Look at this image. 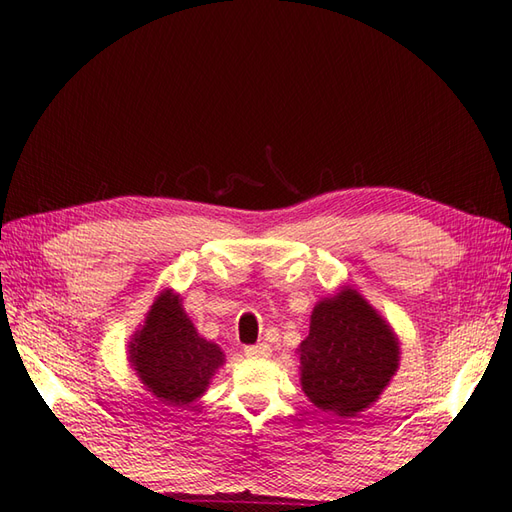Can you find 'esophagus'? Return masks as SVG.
Listing matches in <instances>:
<instances>
[{
  "mask_svg": "<svg viewBox=\"0 0 512 512\" xmlns=\"http://www.w3.org/2000/svg\"><path fill=\"white\" fill-rule=\"evenodd\" d=\"M244 354L248 358H268L270 356V345H266V343L248 345V347H244Z\"/></svg>",
  "mask_w": 512,
  "mask_h": 512,
  "instance_id": "34e87169",
  "label": "esophagus"
}]
</instances>
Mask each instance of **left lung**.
Instances as JSON below:
<instances>
[{"mask_svg":"<svg viewBox=\"0 0 512 512\" xmlns=\"http://www.w3.org/2000/svg\"><path fill=\"white\" fill-rule=\"evenodd\" d=\"M299 361L301 389L314 407L354 418L378 400L396 374L400 345L361 292L345 286L314 306Z\"/></svg>","mask_w":512,"mask_h":512,"instance_id":"left-lung-1","label":"left lung"}]
</instances>
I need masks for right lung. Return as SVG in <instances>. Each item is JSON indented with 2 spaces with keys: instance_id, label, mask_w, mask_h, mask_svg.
<instances>
[{
  "instance_id": "add662e5",
  "label": "right lung",
  "mask_w": 512,
  "mask_h": 512,
  "mask_svg": "<svg viewBox=\"0 0 512 512\" xmlns=\"http://www.w3.org/2000/svg\"><path fill=\"white\" fill-rule=\"evenodd\" d=\"M129 363L162 405L187 407L224 365V352L193 328L180 295L165 290L129 341Z\"/></svg>"
}]
</instances>
